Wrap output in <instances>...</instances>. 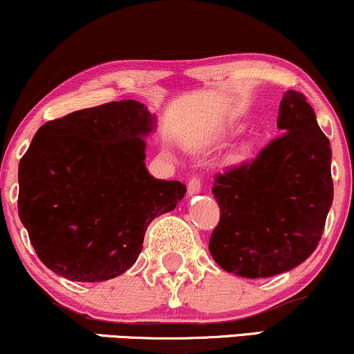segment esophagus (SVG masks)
<instances>
[{
	"label": "esophagus",
	"mask_w": 354,
	"mask_h": 354,
	"mask_svg": "<svg viewBox=\"0 0 354 354\" xmlns=\"http://www.w3.org/2000/svg\"><path fill=\"white\" fill-rule=\"evenodd\" d=\"M201 192V178L200 177H193L190 182H188V196L198 195Z\"/></svg>",
	"instance_id": "obj_1"
}]
</instances>
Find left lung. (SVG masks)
<instances>
[{
    "label": "left lung",
    "mask_w": 354,
    "mask_h": 354,
    "mask_svg": "<svg viewBox=\"0 0 354 354\" xmlns=\"http://www.w3.org/2000/svg\"><path fill=\"white\" fill-rule=\"evenodd\" d=\"M277 127L285 133L251 162L217 174L212 187L221 221L211 256L240 277H272L306 261L333 201L330 142L304 95L285 91Z\"/></svg>",
    "instance_id": "left-lung-1"
}]
</instances>
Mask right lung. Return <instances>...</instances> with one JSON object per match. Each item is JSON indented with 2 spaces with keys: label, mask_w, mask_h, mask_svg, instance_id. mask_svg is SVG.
Wrapping results in <instances>:
<instances>
[{
  "label": "right lung",
  "mask_w": 354,
  "mask_h": 354,
  "mask_svg": "<svg viewBox=\"0 0 354 354\" xmlns=\"http://www.w3.org/2000/svg\"><path fill=\"white\" fill-rule=\"evenodd\" d=\"M156 115L135 100L50 120L19 162V217L38 258L74 282H103L137 261L156 216L187 193L145 166Z\"/></svg>",
  "instance_id": "1"
}]
</instances>
